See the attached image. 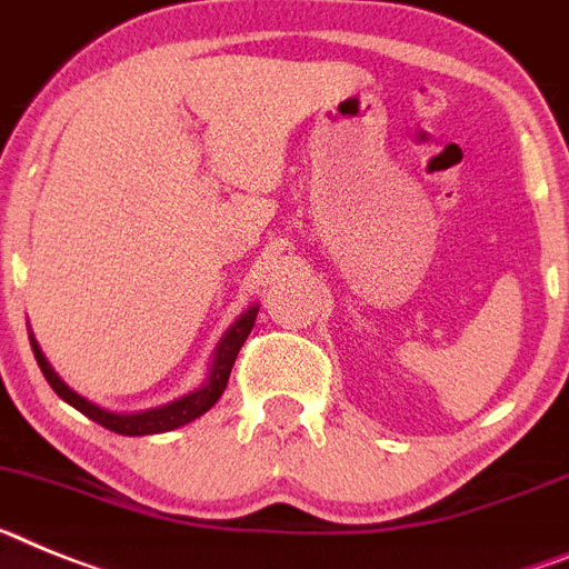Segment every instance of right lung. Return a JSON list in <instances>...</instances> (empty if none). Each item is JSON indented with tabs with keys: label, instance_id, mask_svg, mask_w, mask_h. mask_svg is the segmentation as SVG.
Instances as JSON below:
<instances>
[{
	"label": "right lung",
	"instance_id": "1",
	"mask_svg": "<svg viewBox=\"0 0 569 569\" xmlns=\"http://www.w3.org/2000/svg\"><path fill=\"white\" fill-rule=\"evenodd\" d=\"M257 312H260V306H249L234 323L226 329V335L217 340V349H214V358H211V367H209V378L202 380L200 387L194 392L182 395L177 401L171 403H162V407L154 409H142V412H108V409L97 407V403L86 401L82 395H77L73 389H68L66 380H59V375L48 367L46 355L39 352L37 340L31 338V349H33V358H37L39 369L46 375V380L51 383L53 392L62 398L66 403H71L73 409L97 421L100 427L111 429V432H120V435H154V432H168V429H177L182 423H191L194 418H200L202 412H209L217 401H220V395L226 392V383H229V375L231 367H234L237 352H240V346L246 343V338L251 335V326H254Z\"/></svg>",
	"mask_w": 569,
	"mask_h": 569
}]
</instances>
